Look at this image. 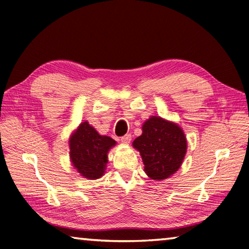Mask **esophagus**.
Wrapping results in <instances>:
<instances>
[{
    "label": "esophagus",
    "mask_w": 249,
    "mask_h": 249,
    "mask_svg": "<svg viewBox=\"0 0 249 249\" xmlns=\"http://www.w3.org/2000/svg\"><path fill=\"white\" fill-rule=\"evenodd\" d=\"M132 140V136H130V134H126L124 136L121 137V142H123V144H128V142Z\"/></svg>",
    "instance_id": "34e87169"
}]
</instances>
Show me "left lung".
<instances>
[{
  "label": "left lung",
  "mask_w": 249,
  "mask_h": 249,
  "mask_svg": "<svg viewBox=\"0 0 249 249\" xmlns=\"http://www.w3.org/2000/svg\"><path fill=\"white\" fill-rule=\"evenodd\" d=\"M141 153L145 172L154 180H162L179 169L187 153V140L178 125L151 116L142 125V134L133 142Z\"/></svg>",
  "instance_id": "1"
}]
</instances>
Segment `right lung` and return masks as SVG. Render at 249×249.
Instances as JSON below:
<instances>
[{
  "mask_svg": "<svg viewBox=\"0 0 249 249\" xmlns=\"http://www.w3.org/2000/svg\"><path fill=\"white\" fill-rule=\"evenodd\" d=\"M70 159L84 178L94 180L103 176L107 162V151L115 141L102 136L88 122L80 124L69 142Z\"/></svg>",
  "mask_w": 249,
  "mask_h": 249,
  "instance_id": "right-lung-1",
  "label": "right lung"
}]
</instances>
